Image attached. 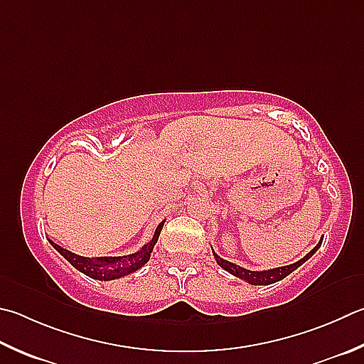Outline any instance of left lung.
I'll return each mask as SVG.
<instances>
[{
	"instance_id": "left-lung-1",
	"label": "left lung",
	"mask_w": 364,
	"mask_h": 364,
	"mask_svg": "<svg viewBox=\"0 0 364 364\" xmlns=\"http://www.w3.org/2000/svg\"><path fill=\"white\" fill-rule=\"evenodd\" d=\"M321 242H323V240H320L318 245H316L312 251H310V253H309L306 257H302L301 261H297V262L291 264V266L277 267V269H272V270H264V272H253V270L243 269V267H240V266H237V264H232V262H229V261H226V259H223V257L218 256V255L215 253V251H213V255H215L216 262L220 264V266H221L224 270H228L229 274L239 277V279H243L245 282L251 283V285H272V283L279 282V280H283L287 275L291 274L293 270H296L297 267L302 266V264L306 262V261L309 259V257L312 256V255L315 253V251L321 247Z\"/></svg>"
}]
</instances>
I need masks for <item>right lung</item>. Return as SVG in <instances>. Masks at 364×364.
<instances>
[{"instance_id":"right-lung-1","label":"right lung","mask_w":364,"mask_h":364,"mask_svg":"<svg viewBox=\"0 0 364 364\" xmlns=\"http://www.w3.org/2000/svg\"><path fill=\"white\" fill-rule=\"evenodd\" d=\"M162 226H164V223H161L159 226H157L154 237L149 240V243H146V245L141 248V251H138V253H134V255H129V256H113V257L108 256V257H97V259H90V257H84V256H77L75 253H71V251L58 247L57 243H54L52 240H49V242H50V245L54 247L58 253H60L65 259L71 264L73 267L81 270L82 274L90 277V279L114 280L125 274L134 272V270L140 269L143 264L148 262L151 251H153L156 242L161 235Z\"/></svg>"}]
</instances>
